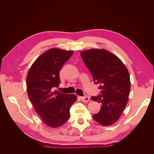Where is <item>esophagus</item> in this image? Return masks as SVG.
Wrapping results in <instances>:
<instances>
[{
    "label": "esophagus",
    "mask_w": 154,
    "mask_h": 154,
    "mask_svg": "<svg viewBox=\"0 0 154 154\" xmlns=\"http://www.w3.org/2000/svg\"><path fill=\"white\" fill-rule=\"evenodd\" d=\"M80 100L83 102H88V101L90 100V97H89V96H88L87 95H85L84 96H81Z\"/></svg>",
    "instance_id": "1"
}]
</instances>
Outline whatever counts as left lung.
Returning a JSON list of instances; mask_svg holds the SVG:
<instances>
[{"instance_id":"left-lung-1","label":"left lung","mask_w":154,"mask_h":154,"mask_svg":"<svg viewBox=\"0 0 154 154\" xmlns=\"http://www.w3.org/2000/svg\"><path fill=\"white\" fill-rule=\"evenodd\" d=\"M80 54L94 83L100 85L101 90V94L91 97L101 105L100 111L92 117L102 125L113 124L128 102L130 90L128 70L118 57L106 50L90 49Z\"/></svg>"}]
</instances>
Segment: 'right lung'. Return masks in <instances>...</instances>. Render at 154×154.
<instances>
[{
    "label": "right lung",
    "mask_w": 154,
    "mask_h": 154,
    "mask_svg": "<svg viewBox=\"0 0 154 154\" xmlns=\"http://www.w3.org/2000/svg\"><path fill=\"white\" fill-rule=\"evenodd\" d=\"M72 53V51L51 49L35 60L27 74L29 98L42 122L50 127H59L67 122L71 106L77 99L75 94L54 91L60 83V71Z\"/></svg>",
    "instance_id": "1"
}]
</instances>
